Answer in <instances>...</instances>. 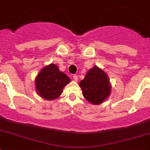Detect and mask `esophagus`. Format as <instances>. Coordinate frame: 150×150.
Returning <instances> with one entry per match:
<instances>
[{
  "label": "esophagus",
  "instance_id": "1",
  "mask_svg": "<svg viewBox=\"0 0 150 150\" xmlns=\"http://www.w3.org/2000/svg\"><path fill=\"white\" fill-rule=\"evenodd\" d=\"M73 77H74V80L76 81V82H77V81H78V75L75 74V75H74V76H73Z\"/></svg>",
  "mask_w": 150,
  "mask_h": 150
}]
</instances>
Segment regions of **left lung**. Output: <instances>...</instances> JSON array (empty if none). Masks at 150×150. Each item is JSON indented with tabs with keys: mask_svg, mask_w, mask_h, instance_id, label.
Returning <instances> with one entry per match:
<instances>
[{
	"mask_svg": "<svg viewBox=\"0 0 150 150\" xmlns=\"http://www.w3.org/2000/svg\"><path fill=\"white\" fill-rule=\"evenodd\" d=\"M79 85L84 97L93 105L102 104L110 95L109 78L106 73L96 65L88 71Z\"/></svg>",
	"mask_w": 150,
	"mask_h": 150,
	"instance_id": "8db88e82",
	"label": "left lung"
}]
</instances>
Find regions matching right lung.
Here are the masks:
<instances>
[{
    "label": "right lung",
    "instance_id": "add662e5",
    "mask_svg": "<svg viewBox=\"0 0 150 150\" xmlns=\"http://www.w3.org/2000/svg\"><path fill=\"white\" fill-rule=\"evenodd\" d=\"M71 82L66 74L60 71L54 64L44 67L35 79L36 91L46 100L56 99L62 94V90Z\"/></svg>",
    "mask_w": 150,
    "mask_h": 150
}]
</instances>
